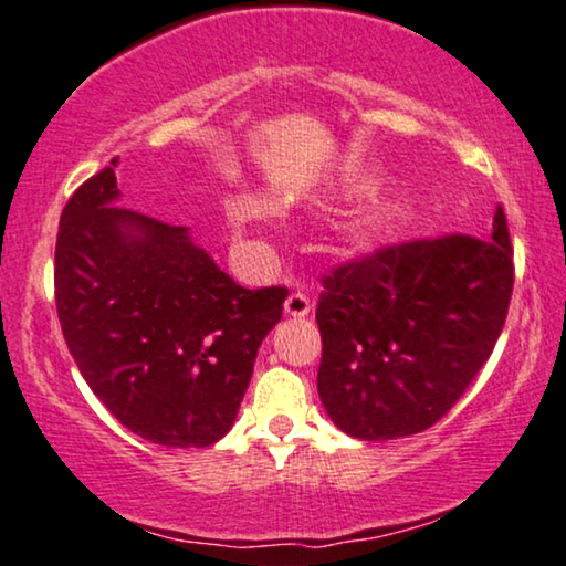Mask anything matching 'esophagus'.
<instances>
[{
	"mask_svg": "<svg viewBox=\"0 0 566 566\" xmlns=\"http://www.w3.org/2000/svg\"><path fill=\"white\" fill-rule=\"evenodd\" d=\"M284 313H287L290 318H305V315H311V297H307L305 292H292V295L284 300Z\"/></svg>",
	"mask_w": 566,
	"mask_h": 566,
	"instance_id": "1",
	"label": "esophagus"
}]
</instances>
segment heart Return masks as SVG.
<instances>
[{
    "label": "heart",
    "mask_w": 566,
    "mask_h": 566,
    "mask_svg": "<svg viewBox=\"0 0 566 566\" xmlns=\"http://www.w3.org/2000/svg\"><path fill=\"white\" fill-rule=\"evenodd\" d=\"M235 217L240 222H259L263 217V207L255 205V201H243V205H238ZM380 232H382V224H378V222H370V224H365V228H361V235H365V238L380 235Z\"/></svg>",
    "instance_id": "obj_1"
}]
</instances>
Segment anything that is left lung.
Instances as JSON below:
<instances>
[{
  "label": "left lung",
  "mask_w": 566,
  "mask_h": 566,
  "mask_svg": "<svg viewBox=\"0 0 566 566\" xmlns=\"http://www.w3.org/2000/svg\"><path fill=\"white\" fill-rule=\"evenodd\" d=\"M515 282L504 209L489 238L388 245L323 276L318 394L357 440L432 427L486 365Z\"/></svg>",
  "instance_id": "obj_1"
}]
</instances>
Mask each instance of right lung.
<instances>
[{
    "mask_svg": "<svg viewBox=\"0 0 566 566\" xmlns=\"http://www.w3.org/2000/svg\"><path fill=\"white\" fill-rule=\"evenodd\" d=\"M113 168L85 180L59 222L54 287L66 346L134 434L209 448L238 417L287 287H240L188 228L118 207Z\"/></svg>",
    "mask_w": 566,
    "mask_h": 566,
    "instance_id": "right-lung-1",
    "label": "right lung"
}]
</instances>
